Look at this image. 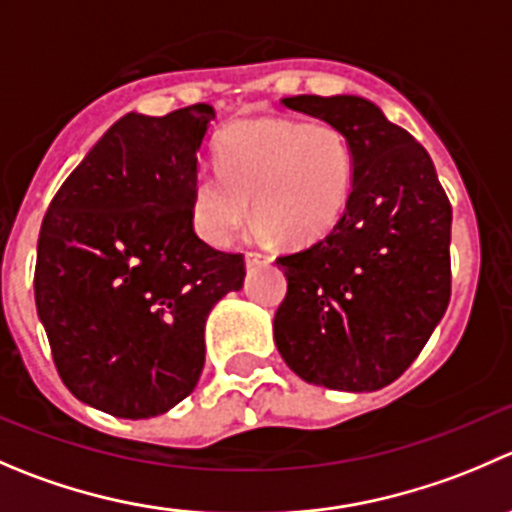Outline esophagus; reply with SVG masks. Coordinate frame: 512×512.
Wrapping results in <instances>:
<instances>
[{
  "label": "esophagus",
  "instance_id": "esophagus-1",
  "mask_svg": "<svg viewBox=\"0 0 512 512\" xmlns=\"http://www.w3.org/2000/svg\"><path fill=\"white\" fill-rule=\"evenodd\" d=\"M262 260H265V255H262V252H247V255H245L247 270H252V267H257Z\"/></svg>",
  "mask_w": 512,
  "mask_h": 512
}]
</instances>
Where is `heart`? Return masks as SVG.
Returning <instances> with one entry per match:
<instances>
[{"mask_svg": "<svg viewBox=\"0 0 512 512\" xmlns=\"http://www.w3.org/2000/svg\"><path fill=\"white\" fill-rule=\"evenodd\" d=\"M217 172H197L190 217L197 235L227 247L250 212L257 230L287 245H307L337 225L352 192L355 157L335 124L290 117L235 122L215 145Z\"/></svg>", "mask_w": 512, "mask_h": 512, "instance_id": "obj_1", "label": "heart"}]
</instances>
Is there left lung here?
<instances>
[{
	"instance_id": "8db88e82",
	"label": "left lung",
	"mask_w": 512,
	"mask_h": 512,
	"mask_svg": "<svg viewBox=\"0 0 512 512\" xmlns=\"http://www.w3.org/2000/svg\"><path fill=\"white\" fill-rule=\"evenodd\" d=\"M282 104L340 127L355 175L337 225L277 257L287 295L275 345L305 382L372 393L413 365L448 310L453 207L425 147L370 99L297 94Z\"/></svg>"
}]
</instances>
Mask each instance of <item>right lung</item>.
<instances>
[{
    "label": "right lung",
    "instance_id": "right-lung-1",
    "mask_svg": "<svg viewBox=\"0 0 512 512\" xmlns=\"http://www.w3.org/2000/svg\"><path fill=\"white\" fill-rule=\"evenodd\" d=\"M215 109L124 114L42 220L37 315L69 393L124 420L167 413L205 367L212 307L245 282V257L195 235L190 187Z\"/></svg>",
    "mask_w": 512,
    "mask_h": 512
}]
</instances>
